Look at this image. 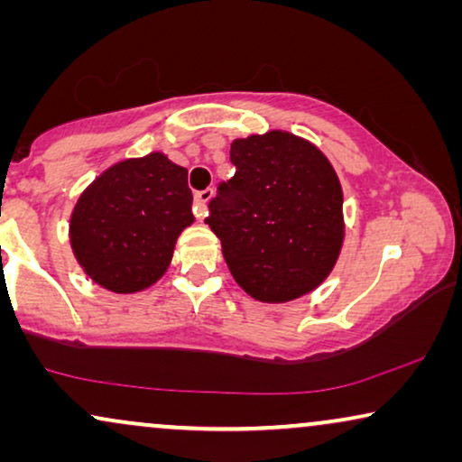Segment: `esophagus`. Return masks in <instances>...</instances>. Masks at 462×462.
I'll return each instance as SVG.
<instances>
[{
  "label": "esophagus",
  "instance_id": "obj_1",
  "mask_svg": "<svg viewBox=\"0 0 462 462\" xmlns=\"http://www.w3.org/2000/svg\"><path fill=\"white\" fill-rule=\"evenodd\" d=\"M212 198V189H206V191L195 193V204H193V212L198 218L208 217V201Z\"/></svg>",
  "mask_w": 462,
  "mask_h": 462
}]
</instances>
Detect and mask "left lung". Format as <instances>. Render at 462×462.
Instances as JSON below:
<instances>
[{"mask_svg": "<svg viewBox=\"0 0 462 462\" xmlns=\"http://www.w3.org/2000/svg\"><path fill=\"white\" fill-rule=\"evenodd\" d=\"M236 176L218 185L206 223L237 286L288 302L321 286L345 242L343 187L321 151L286 130L231 143Z\"/></svg>", "mask_w": 462, "mask_h": 462, "instance_id": "obj_1", "label": "left lung"}]
</instances>
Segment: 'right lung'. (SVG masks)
<instances>
[{"label": "right lung", "mask_w": 462, "mask_h": 462, "mask_svg": "<svg viewBox=\"0 0 462 462\" xmlns=\"http://www.w3.org/2000/svg\"><path fill=\"white\" fill-rule=\"evenodd\" d=\"M187 168L153 151L106 168L73 206L69 242L81 271L100 288L134 294L172 263L176 239L193 225Z\"/></svg>", "instance_id": "obj_1"}]
</instances>
